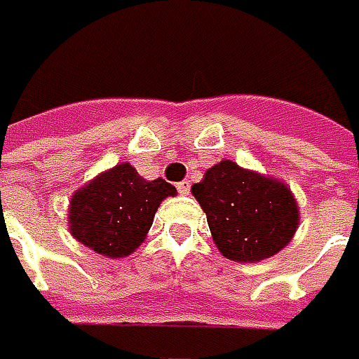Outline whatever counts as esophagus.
Returning a JSON list of instances; mask_svg holds the SVG:
<instances>
[{"mask_svg":"<svg viewBox=\"0 0 359 359\" xmlns=\"http://www.w3.org/2000/svg\"><path fill=\"white\" fill-rule=\"evenodd\" d=\"M177 192L184 194V196H186V194H190V182H188V180L180 182V184H177Z\"/></svg>","mask_w":359,"mask_h":359,"instance_id":"obj_1","label":"esophagus"}]
</instances>
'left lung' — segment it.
I'll use <instances>...</instances> for the list:
<instances>
[{"label": "left lung", "mask_w": 359, "mask_h": 359, "mask_svg": "<svg viewBox=\"0 0 359 359\" xmlns=\"http://www.w3.org/2000/svg\"><path fill=\"white\" fill-rule=\"evenodd\" d=\"M192 194L206 212L218 251L233 262L268 259L298 229L300 210L290 188L229 159L210 167Z\"/></svg>", "instance_id": "obj_1"}]
</instances>
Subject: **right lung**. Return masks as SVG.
<instances>
[{"instance_id":"obj_1","label":"right lung","mask_w":359,"mask_h":359,"mask_svg":"<svg viewBox=\"0 0 359 359\" xmlns=\"http://www.w3.org/2000/svg\"><path fill=\"white\" fill-rule=\"evenodd\" d=\"M175 188L144 180L130 163H118L79 188L69 202L71 235L106 257H126L144 241L155 212Z\"/></svg>"}]
</instances>
